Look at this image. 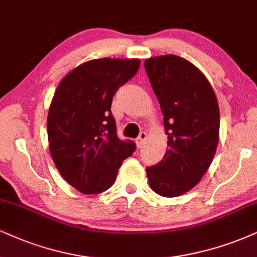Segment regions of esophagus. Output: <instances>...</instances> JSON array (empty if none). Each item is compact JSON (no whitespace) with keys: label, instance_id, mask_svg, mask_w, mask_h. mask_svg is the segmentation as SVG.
I'll use <instances>...</instances> for the list:
<instances>
[{"label":"esophagus","instance_id":"34e87169","mask_svg":"<svg viewBox=\"0 0 257 257\" xmlns=\"http://www.w3.org/2000/svg\"><path fill=\"white\" fill-rule=\"evenodd\" d=\"M147 137H148V135L145 134V132H141V135H139V137L137 138V145L138 147H142V145H143V143L145 141H147Z\"/></svg>","mask_w":257,"mask_h":257}]
</instances>
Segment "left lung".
<instances>
[{
  "label": "left lung",
  "instance_id": "1",
  "mask_svg": "<svg viewBox=\"0 0 257 257\" xmlns=\"http://www.w3.org/2000/svg\"><path fill=\"white\" fill-rule=\"evenodd\" d=\"M168 136L163 160L148 167L151 189L174 198L191 191L211 166L219 141V107L210 82L191 62L175 55L144 62Z\"/></svg>",
  "mask_w": 257,
  "mask_h": 257
}]
</instances>
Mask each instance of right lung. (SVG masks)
<instances>
[{"label":"right lung","mask_w":257,"mask_h":257,"mask_svg":"<svg viewBox=\"0 0 257 257\" xmlns=\"http://www.w3.org/2000/svg\"><path fill=\"white\" fill-rule=\"evenodd\" d=\"M139 65V59H93L69 72L55 91L47 115L50 153L65 181L83 194L108 189L136 150L134 142L116 136L110 106Z\"/></svg>","instance_id":"1"}]
</instances>
